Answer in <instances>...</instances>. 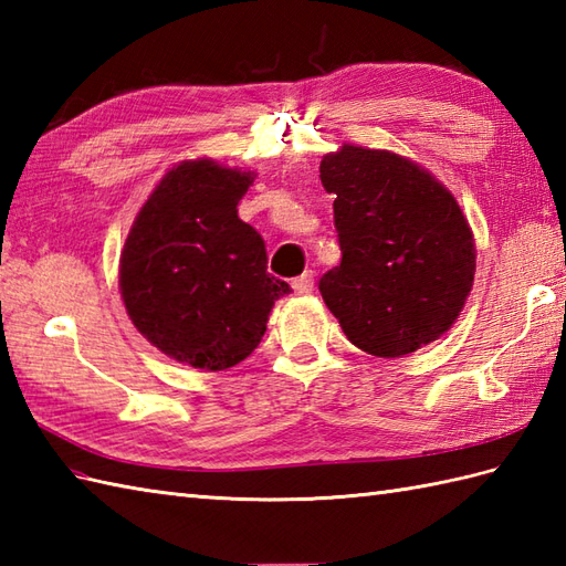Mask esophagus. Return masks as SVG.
<instances>
[{"mask_svg": "<svg viewBox=\"0 0 566 566\" xmlns=\"http://www.w3.org/2000/svg\"><path fill=\"white\" fill-rule=\"evenodd\" d=\"M292 286H294L296 294H311V292H314V272L306 270L302 276H296Z\"/></svg>", "mask_w": 566, "mask_h": 566, "instance_id": "34e87169", "label": "esophagus"}]
</instances>
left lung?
Masks as SVG:
<instances>
[{
  "instance_id": "obj_1",
  "label": "left lung",
  "mask_w": 566,
  "mask_h": 566,
  "mask_svg": "<svg viewBox=\"0 0 566 566\" xmlns=\"http://www.w3.org/2000/svg\"><path fill=\"white\" fill-rule=\"evenodd\" d=\"M343 260L318 290L347 340L377 357L432 343L474 282V238L460 203L423 167L343 146L321 160Z\"/></svg>"
}]
</instances>
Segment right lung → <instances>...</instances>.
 <instances>
[{"label":"right lung","mask_w":566,"mask_h":566,"mask_svg":"<svg viewBox=\"0 0 566 566\" xmlns=\"http://www.w3.org/2000/svg\"><path fill=\"white\" fill-rule=\"evenodd\" d=\"M250 172L211 160L172 167L143 203L122 252L134 326L179 363L219 371L255 350L276 298L262 235L238 219Z\"/></svg>","instance_id":"obj_1"}]
</instances>
